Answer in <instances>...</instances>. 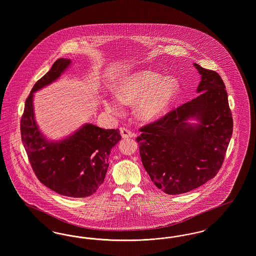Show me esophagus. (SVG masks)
<instances>
[{
  "instance_id": "1",
  "label": "esophagus",
  "mask_w": 256,
  "mask_h": 256,
  "mask_svg": "<svg viewBox=\"0 0 256 256\" xmlns=\"http://www.w3.org/2000/svg\"><path fill=\"white\" fill-rule=\"evenodd\" d=\"M120 134L122 135V137L124 139H126V138H132V137H134V134H132L130 130L124 128H120Z\"/></svg>"
}]
</instances>
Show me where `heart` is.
Masks as SVG:
<instances>
[{
	"mask_svg": "<svg viewBox=\"0 0 256 256\" xmlns=\"http://www.w3.org/2000/svg\"><path fill=\"white\" fill-rule=\"evenodd\" d=\"M178 91L174 78H162L152 71H140L126 76L116 89L117 98L106 102L108 110L114 113L122 111V104L137 100V112L141 119L150 121L158 118L170 106Z\"/></svg>",
	"mask_w": 256,
	"mask_h": 256,
	"instance_id": "obj_1",
	"label": "heart"
}]
</instances>
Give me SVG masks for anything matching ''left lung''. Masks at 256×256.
I'll return each instance as SVG.
<instances>
[{
    "mask_svg": "<svg viewBox=\"0 0 256 256\" xmlns=\"http://www.w3.org/2000/svg\"><path fill=\"white\" fill-rule=\"evenodd\" d=\"M202 76L198 97L142 126L136 138L143 166L169 195L187 193L219 172L232 138L233 120L219 74L194 63ZM195 118L198 124L188 122Z\"/></svg>",
    "mask_w": 256,
    "mask_h": 256,
    "instance_id": "1",
    "label": "left lung"
}]
</instances>
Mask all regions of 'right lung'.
Here are the masks:
<instances>
[{
    "label": "right lung",
    "instance_id": "add662e5",
    "mask_svg": "<svg viewBox=\"0 0 256 256\" xmlns=\"http://www.w3.org/2000/svg\"><path fill=\"white\" fill-rule=\"evenodd\" d=\"M71 64L56 61L32 87L21 118V137L28 161L39 182L60 195L86 198L104 182L111 148L120 140V130L86 124L60 141H49L39 130L34 112V93L56 80Z\"/></svg>",
    "mask_w": 256,
    "mask_h": 256
}]
</instances>
